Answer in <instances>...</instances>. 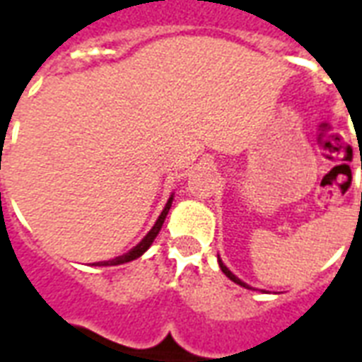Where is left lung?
<instances>
[{"mask_svg":"<svg viewBox=\"0 0 362 362\" xmlns=\"http://www.w3.org/2000/svg\"><path fill=\"white\" fill-rule=\"evenodd\" d=\"M220 269H221V272H223V274H226V276H227V278H229V280H231V281H235V284H238V286H242V287H247V286H246V284H244V281H242V280H238L237 276L233 274L231 270L227 269L226 264L221 263V259H220ZM247 289H250V287H247Z\"/></svg>","mask_w":362,"mask_h":362,"instance_id":"left-lung-1","label":"left lung"}]
</instances>
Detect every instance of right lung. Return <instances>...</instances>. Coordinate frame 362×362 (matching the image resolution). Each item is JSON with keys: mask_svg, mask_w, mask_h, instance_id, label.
Instances as JSON below:
<instances>
[{"mask_svg": "<svg viewBox=\"0 0 362 362\" xmlns=\"http://www.w3.org/2000/svg\"><path fill=\"white\" fill-rule=\"evenodd\" d=\"M170 204H173V195H170L169 201H167V204H165L163 212H161V216H159V218H158V221H156V223H153V227H152V229H150V231H148L146 237L142 238V240L139 242V244H136L135 247H131L129 252L124 253V255H118V257L109 259V261H99V263H93V264H95V267H115V264L129 263V261H133V259L141 257L142 253L146 252L148 247L152 246L153 238L158 237V233L161 231V226H163L165 218H167V214H169Z\"/></svg>", "mask_w": 362, "mask_h": 362, "instance_id": "right-lung-1", "label": "right lung"}]
</instances>
